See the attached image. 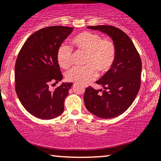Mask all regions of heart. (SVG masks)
Here are the masks:
<instances>
[{"label":"heart","mask_w":161,"mask_h":161,"mask_svg":"<svg viewBox=\"0 0 161 161\" xmlns=\"http://www.w3.org/2000/svg\"><path fill=\"white\" fill-rule=\"evenodd\" d=\"M73 46L79 51L85 52L82 68H74L68 71L66 79L69 82L85 85L97 76V70L105 74L112 68L117 56L114 42L103 38L98 33L84 31L71 39ZM72 50L66 44H62L57 50V62L62 68L68 69L71 65Z\"/></svg>","instance_id":"1"}]
</instances>
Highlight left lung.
<instances>
[{
    "label": "left lung",
    "mask_w": 161,
    "mask_h": 161,
    "mask_svg": "<svg viewBox=\"0 0 161 161\" xmlns=\"http://www.w3.org/2000/svg\"><path fill=\"white\" fill-rule=\"evenodd\" d=\"M112 38L117 56L112 68L96 83L105 90L86 87L85 105L91 114L103 119L117 117L131 106L140 87L142 62L135 44L127 34L113 26H89Z\"/></svg>",
    "instance_id": "1"
}]
</instances>
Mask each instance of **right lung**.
<instances>
[{"mask_svg":"<svg viewBox=\"0 0 161 161\" xmlns=\"http://www.w3.org/2000/svg\"><path fill=\"white\" fill-rule=\"evenodd\" d=\"M73 27L52 26L34 32L18 55L15 66V91L22 105L36 117L50 119L64 111V99L73 83L63 82L56 54L58 47L72 32Z\"/></svg>","mask_w":161,"mask_h":161,"instance_id":"add662e5","label":"right lung"}]
</instances>
